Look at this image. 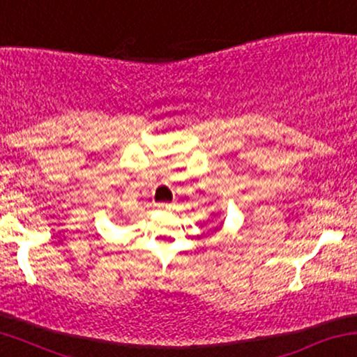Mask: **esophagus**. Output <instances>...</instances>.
<instances>
[{
    "label": "esophagus",
    "mask_w": 357,
    "mask_h": 357,
    "mask_svg": "<svg viewBox=\"0 0 357 357\" xmlns=\"http://www.w3.org/2000/svg\"><path fill=\"white\" fill-rule=\"evenodd\" d=\"M155 207H157V209H160V211H167V209H170V206H168V204H165V202L155 204Z\"/></svg>",
    "instance_id": "esophagus-1"
}]
</instances>
